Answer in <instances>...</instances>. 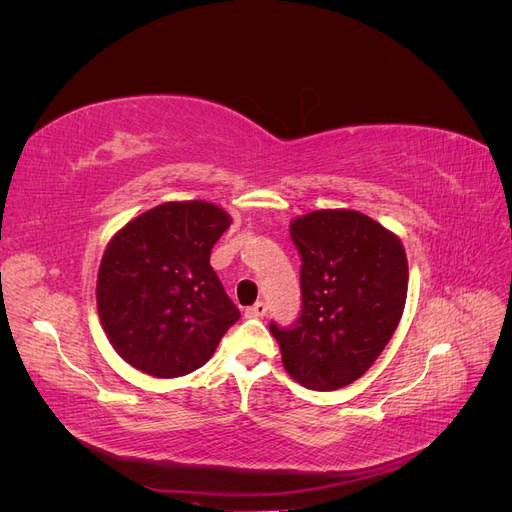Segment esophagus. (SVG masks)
Returning a JSON list of instances; mask_svg holds the SVG:
<instances>
[{
  "label": "esophagus",
  "instance_id": "1",
  "mask_svg": "<svg viewBox=\"0 0 512 512\" xmlns=\"http://www.w3.org/2000/svg\"><path fill=\"white\" fill-rule=\"evenodd\" d=\"M247 318H265L267 316V303L265 301H256L252 307L245 309Z\"/></svg>",
  "mask_w": 512,
  "mask_h": 512
}]
</instances>
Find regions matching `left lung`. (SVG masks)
<instances>
[{"mask_svg":"<svg viewBox=\"0 0 512 512\" xmlns=\"http://www.w3.org/2000/svg\"><path fill=\"white\" fill-rule=\"evenodd\" d=\"M301 256V312L271 322L288 374L314 391L361 378L404 314L408 260L401 241L359 211H314L290 224Z\"/></svg>","mask_w":512,"mask_h":512,"instance_id":"8db88e82","label":"left lung"}]
</instances>
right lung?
Masks as SVG:
<instances>
[{
	"mask_svg": "<svg viewBox=\"0 0 512 512\" xmlns=\"http://www.w3.org/2000/svg\"><path fill=\"white\" fill-rule=\"evenodd\" d=\"M230 218L203 200L164 203L108 243L98 273V314L121 359L158 378L203 367L241 318L211 250Z\"/></svg>",
	"mask_w": 512,
	"mask_h": 512,
	"instance_id": "add662e5",
	"label": "right lung"
}]
</instances>
